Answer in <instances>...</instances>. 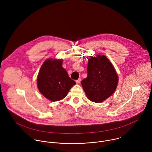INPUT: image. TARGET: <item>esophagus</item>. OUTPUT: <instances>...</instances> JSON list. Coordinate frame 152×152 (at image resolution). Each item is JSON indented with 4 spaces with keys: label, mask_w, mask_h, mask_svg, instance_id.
<instances>
[{
    "label": "esophagus",
    "mask_w": 152,
    "mask_h": 152,
    "mask_svg": "<svg viewBox=\"0 0 152 152\" xmlns=\"http://www.w3.org/2000/svg\"><path fill=\"white\" fill-rule=\"evenodd\" d=\"M80 81H81V79L79 78L77 80H76V83H79L80 82Z\"/></svg>",
    "instance_id": "obj_1"
}]
</instances>
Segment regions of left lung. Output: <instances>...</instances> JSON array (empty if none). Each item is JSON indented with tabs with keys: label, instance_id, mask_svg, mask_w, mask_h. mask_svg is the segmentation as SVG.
<instances>
[{
	"label": "left lung",
	"instance_id": "obj_1",
	"mask_svg": "<svg viewBox=\"0 0 152 152\" xmlns=\"http://www.w3.org/2000/svg\"><path fill=\"white\" fill-rule=\"evenodd\" d=\"M88 76L81 82L87 98L96 103L102 102L115 91L118 79L113 65L106 56L88 59Z\"/></svg>",
	"mask_w": 152,
	"mask_h": 152
}]
</instances>
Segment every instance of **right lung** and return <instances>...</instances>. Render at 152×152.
<instances>
[{"label": "right lung", "instance_id": "add662e5", "mask_svg": "<svg viewBox=\"0 0 152 152\" xmlns=\"http://www.w3.org/2000/svg\"><path fill=\"white\" fill-rule=\"evenodd\" d=\"M62 65V59H47L41 66L37 77L39 92L53 102L64 99L76 84Z\"/></svg>", "mask_w": 152, "mask_h": 152}]
</instances>
